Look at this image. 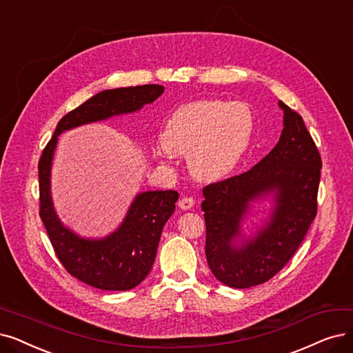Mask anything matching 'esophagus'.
Returning a JSON list of instances; mask_svg holds the SVG:
<instances>
[{"mask_svg":"<svg viewBox=\"0 0 353 353\" xmlns=\"http://www.w3.org/2000/svg\"><path fill=\"white\" fill-rule=\"evenodd\" d=\"M178 205L182 210H190L194 205V199L192 196H182V199L178 201Z\"/></svg>","mask_w":353,"mask_h":353,"instance_id":"34e87169","label":"esophagus"}]
</instances>
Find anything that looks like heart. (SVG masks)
<instances>
[{"instance_id":"obj_1","label":"heart","mask_w":353,"mask_h":353,"mask_svg":"<svg viewBox=\"0 0 353 353\" xmlns=\"http://www.w3.org/2000/svg\"><path fill=\"white\" fill-rule=\"evenodd\" d=\"M255 116L243 103L203 100L179 107L161 134L159 154H188V168L205 181L229 175L246 154Z\"/></svg>"}]
</instances>
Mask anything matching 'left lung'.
<instances>
[{
	"label": "left lung",
	"mask_w": 353,
	"mask_h": 353,
	"mask_svg": "<svg viewBox=\"0 0 353 353\" xmlns=\"http://www.w3.org/2000/svg\"><path fill=\"white\" fill-rule=\"evenodd\" d=\"M284 129L276 146L249 171L203 188L205 256L211 272L232 288H249L276 275L297 252L317 214L321 157L303 117L283 101ZM276 191L270 223L242 248L240 232L248 201Z\"/></svg>",
	"instance_id": "1"
}]
</instances>
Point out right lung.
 <instances>
[{
  "mask_svg": "<svg viewBox=\"0 0 353 353\" xmlns=\"http://www.w3.org/2000/svg\"><path fill=\"white\" fill-rule=\"evenodd\" d=\"M162 85L107 90L65 114L39 159V214L53 250L65 270L83 284L105 291L134 288L148 276L157 256L165 223L172 216L178 192L148 191L136 196L117 232L103 241H85L65 229L50 200V163L58 136L72 128L132 112L153 103Z\"/></svg>",
  "mask_w": 353,
  "mask_h": 353,
  "instance_id": "1",
  "label": "right lung"
}]
</instances>
